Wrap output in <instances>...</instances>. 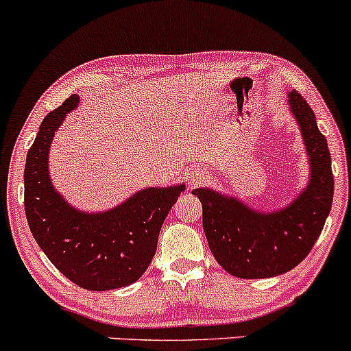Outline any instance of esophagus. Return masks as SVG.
Instances as JSON below:
<instances>
[{
  "instance_id": "34e87169",
  "label": "esophagus",
  "mask_w": 351,
  "mask_h": 351,
  "mask_svg": "<svg viewBox=\"0 0 351 351\" xmlns=\"http://www.w3.org/2000/svg\"><path fill=\"white\" fill-rule=\"evenodd\" d=\"M204 180H206V174H204L202 171H199V169H191V171L187 172V184L191 187L199 186Z\"/></svg>"
}]
</instances>
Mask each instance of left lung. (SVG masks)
I'll return each mask as SVG.
<instances>
[{
	"label": "left lung",
	"instance_id": "obj_1",
	"mask_svg": "<svg viewBox=\"0 0 351 351\" xmlns=\"http://www.w3.org/2000/svg\"><path fill=\"white\" fill-rule=\"evenodd\" d=\"M289 102L312 165L308 187L295 202L283 210L261 214L208 189L192 192L202 202L212 255L234 277L269 278L292 270L313 249L332 208L335 184L328 144L302 94L290 93Z\"/></svg>",
	"mask_w": 351,
	"mask_h": 351
}]
</instances>
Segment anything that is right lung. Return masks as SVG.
Listing matches in <instances>:
<instances>
[{
    "label": "right lung",
    "instance_id": "add662e5",
    "mask_svg": "<svg viewBox=\"0 0 351 351\" xmlns=\"http://www.w3.org/2000/svg\"><path fill=\"white\" fill-rule=\"evenodd\" d=\"M73 94L39 125L25 165V212L31 234L56 269L86 290H112L141 278L157 249L172 204L184 186L145 189L104 214L74 210L51 186L48 151Z\"/></svg>",
    "mask_w": 351,
    "mask_h": 351
}]
</instances>
